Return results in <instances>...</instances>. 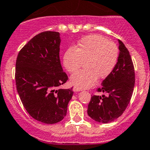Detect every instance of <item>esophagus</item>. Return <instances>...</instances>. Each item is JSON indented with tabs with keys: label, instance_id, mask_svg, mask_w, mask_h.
Listing matches in <instances>:
<instances>
[{
	"label": "esophagus",
	"instance_id": "esophagus-1",
	"mask_svg": "<svg viewBox=\"0 0 150 150\" xmlns=\"http://www.w3.org/2000/svg\"><path fill=\"white\" fill-rule=\"evenodd\" d=\"M73 91L74 92H79V91H81V88H78V87H75L73 88Z\"/></svg>",
	"mask_w": 150,
	"mask_h": 150
}]
</instances>
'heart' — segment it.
I'll return each instance as SVG.
<instances>
[{"instance_id":"obj_1","label":"heart","mask_w":150,"mask_h":150,"mask_svg":"<svg viewBox=\"0 0 150 150\" xmlns=\"http://www.w3.org/2000/svg\"><path fill=\"white\" fill-rule=\"evenodd\" d=\"M119 49L115 43L101 35L84 36L78 43L76 49L69 48L63 54V67L74 72L85 61L86 69L71 76L70 81L78 88H89L96 83L98 78L110 75L118 61Z\"/></svg>"}]
</instances>
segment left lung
I'll return each mask as SVG.
<instances>
[{
	"label": "left lung",
	"mask_w": 150,
	"mask_h": 150,
	"mask_svg": "<svg viewBox=\"0 0 150 150\" xmlns=\"http://www.w3.org/2000/svg\"><path fill=\"white\" fill-rule=\"evenodd\" d=\"M118 61L110 75L102 81L98 92L107 96H92L87 114L101 123H108L120 117L127 108L134 90L135 75L132 57L122 41L118 40Z\"/></svg>",
	"instance_id": "left-lung-1"
}]
</instances>
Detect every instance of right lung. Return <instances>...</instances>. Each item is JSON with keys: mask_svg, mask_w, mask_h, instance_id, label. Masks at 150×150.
I'll return each mask as SVG.
<instances>
[{"mask_svg": "<svg viewBox=\"0 0 150 150\" xmlns=\"http://www.w3.org/2000/svg\"><path fill=\"white\" fill-rule=\"evenodd\" d=\"M58 32H42L30 40L18 53L16 83L21 101L33 119L54 124L64 118L72 88L57 89L68 80L60 60Z\"/></svg>", "mask_w": 150, "mask_h": 150, "instance_id": "add662e5", "label": "right lung"}]
</instances>
